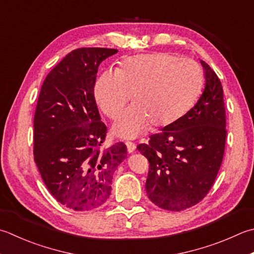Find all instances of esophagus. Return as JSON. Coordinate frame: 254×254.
<instances>
[{
    "label": "esophagus",
    "mask_w": 254,
    "mask_h": 254,
    "mask_svg": "<svg viewBox=\"0 0 254 254\" xmlns=\"http://www.w3.org/2000/svg\"><path fill=\"white\" fill-rule=\"evenodd\" d=\"M126 144H127V152L128 153H133L134 151H135V147H136L135 143L127 141V142H126Z\"/></svg>",
    "instance_id": "34e87169"
}]
</instances>
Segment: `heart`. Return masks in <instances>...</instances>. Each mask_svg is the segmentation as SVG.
<instances>
[{"label": "heart", "instance_id": "1", "mask_svg": "<svg viewBox=\"0 0 254 254\" xmlns=\"http://www.w3.org/2000/svg\"><path fill=\"white\" fill-rule=\"evenodd\" d=\"M203 83L199 64L167 53L128 57L118 70L104 71L94 83V98L101 111L117 118L127 103L131 106L114 124L119 136L132 138L150 126H173L192 107Z\"/></svg>", "mask_w": 254, "mask_h": 254}]
</instances>
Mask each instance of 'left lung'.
Returning a JSON list of instances; mask_svg holds the SVG:
<instances>
[{"mask_svg": "<svg viewBox=\"0 0 254 254\" xmlns=\"http://www.w3.org/2000/svg\"><path fill=\"white\" fill-rule=\"evenodd\" d=\"M200 63L206 84L195 107L136 147L150 163L147 196L165 210H185L201 201L215 183L225 154L222 86L209 64Z\"/></svg>", "mask_w": 254, "mask_h": 254, "instance_id": "obj_1", "label": "left lung"}]
</instances>
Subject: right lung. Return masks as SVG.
Returning <instances> with one entry per match:
<instances>
[{
    "mask_svg": "<svg viewBox=\"0 0 254 254\" xmlns=\"http://www.w3.org/2000/svg\"><path fill=\"white\" fill-rule=\"evenodd\" d=\"M111 48H78L47 74L34 116V160L49 192L64 207L89 211L111 195L113 173L127 158L119 142L103 147L107 127L94 99L98 67Z\"/></svg>",
    "mask_w": 254,
    "mask_h": 254,
    "instance_id": "add662e5",
    "label": "right lung"
}]
</instances>
